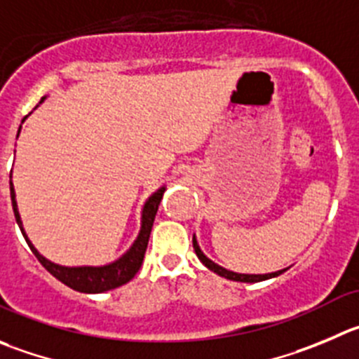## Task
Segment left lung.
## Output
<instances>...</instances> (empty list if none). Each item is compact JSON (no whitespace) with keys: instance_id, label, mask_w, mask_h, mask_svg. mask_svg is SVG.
<instances>
[{"instance_id":"8db88e82","label":"left lung","mask_w":359,"mask_h":359,"mask_svg":"<svg viewBox=\"0 0 359 359\" xmlns=\"http://www.w3.org/2000/svg\"><path fill=\"white\" fill-rule=\"evenodd\" d=\"M194 250H196L197 257L201 259V262H203L204 266H206L208 269H211L213 273H217V275L224 276V278H229V280H234V282H248V284H254V282H261V280H268V278H273V276H278L282 275V273L285 271V269H280V271H275V273H266V275H245V273H234V271H229V269L222 268V266L215 264L213 261H210V259L206 257V255L201 252L199 245H197L196 238H194Z\"/></svg>"}]
</instances>
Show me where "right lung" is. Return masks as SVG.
<instances>
[{
  "mask_svg": "<svg viewBox=\"0 0 359 359\" xmlns=\"http://www.w3.org/2000/svg\"><path fill=\"white\" fill-rule=\"evenodd\" d=\"M24 121V119H22ZM20 130V128H19ZM163 192L165 189H160L158 192L153 194L148 199V203L144 204V210H142V227L139 238L135 240V243L132 245V248L123 255L121 259H118L116 262L107 266H100V268H95V266H83V268H67V266L54 264V262L47 261L46 257L39 254L35 250L29 240L26 238L24 233L22 224H20L19 211H17V203H15V194H13L12 182H10V197H12V206H13V215H15V220L20 227V233H22L24 240L28 241L29 248L35 254V257L39 259L40 264L47 269L53 276H56L60 282H63L65 285H68L74 291L79 292H105L111 291V289L119 287V285L130 282L135 276V273L139 271L142 264V259H144L146 248H148L149 234H151L153 222H155V215L158 211V204L162 201Z\"/></svg>",
  "mask_w": 359,
  "mask_h": 359,
  "instance_id": "1",
  "label": "right lung"
}]
</instances>
